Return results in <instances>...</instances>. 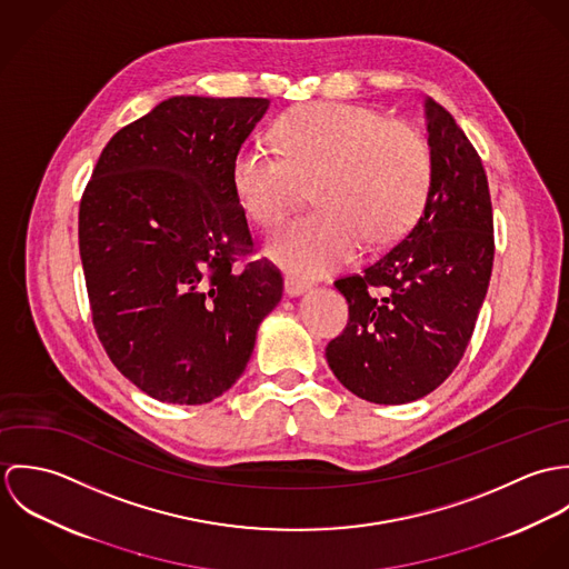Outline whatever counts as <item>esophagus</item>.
Returning <instances> with one entry per match:
<instances>
[{
    "label": "esophagus",
    "instance_id": "obj_1",
    "mask_svg": "<svg viewBox=\"0 0 569 569\" xmlns=\"http://www.w3.org/2000/svg\"><path fill=\"white\" fill-rule=\"evenodd\" d=\"M309 291V284L307 282H302V280H298V278H293V276H287L284 278V293L289 296V298H300L302 293H307Z\"/></svg>",
    "mask_w": 569,
    "mask_h": 569
}]
</instances>
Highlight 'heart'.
Instances as JSON below:
<instances>
[{"mask_svg":"<svg viewBox=\"0 0 569 569\" xmlns=\"http://www.w3.org/2000/svg\"><path fill=\"white\" fill-rule=\"evenodd\" d=\"M280 151L244 142L232 162V188L244 217L269 228L298 208L313 186L322 208L282 226L269 253L287 269L318 278L352 262L366 239L401 237L431 181V151L418 129L377 109L311 102L278 124Z\"/></svg>","mask_w":569,"mask_h":569,"instance_id":"heart-1","label":"heart"}]
</instances>
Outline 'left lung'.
I'll list each match as a JSON object with an SVG mask.
<instances>
[{"label":"left lung","instance_id":"left-lung-1","mask_svg":"<svg viewBox=\"0 0 569 569\" xmlns=\"http://www.w3.org/2000/svg\"><path fill=\"white\" fill-rule=\"evenodd\" d=\"M425 122L431 181L416 226L361 276L335 282L350 322L326 346V361L346 390L379 406L422 399L453 372L492 269L482 160L433 98H425Z\"/></svg>","mask_w":569,"mask_h":569}]
</instances>
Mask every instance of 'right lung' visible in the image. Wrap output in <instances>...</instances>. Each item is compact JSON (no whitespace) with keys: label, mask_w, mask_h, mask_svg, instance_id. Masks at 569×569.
I'll return each mask as SVG.
<instances>
[{"label":"right lung","mask_w":569,"mask_h":569,"mask_svg":"<svg viewBox=\"0 0 569 569\" xmlns=\"http://www.w3.org/2000/svg\"><path fill=\"white\" fill-rule=\"evenodd\" d=\"M267 109V98L172 96L109 140L84 188L79 244L98 339L162 403L228 392L282 298L267 260L234 269L253 243L232 162Z\"/></svg>","instance_id":"add662e5"}]
</instances>
